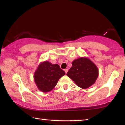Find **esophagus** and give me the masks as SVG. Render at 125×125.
Listing matches in <instances>:
<instances>
[{"instance_id": "esophagus-1", "label": "esophagus", "mask_w": 125, "mask_h": 125, "mask_svg": "<svg viewBox=\"0 0 125 125\" xmlns=\"http://www.w3.org/2000/svg\"><path fill=\"white\" fill-rule=\"evenodd\" d=\"M64 71V72H65V73H67L68 72V69H65Z\"/></svg>"}]
</instances>
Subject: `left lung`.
<instances>
[{
    "instance_id": "1",
    "label": "left lung",
    "mask_w": 125,
    "mask_h": 125,
    "mask_svg": "<svg viewBox=\"0 0 125 125\" xmlns=\"http://www.w3.org/2000/svg\"><path fill=\"white\" fill-rule=\"evenodd\" d=\"M72 67L67 73L68 77L82 89L88 88L95 83L99 71L96 65L88 57H80L74 60Z\"/></svg>"
}]
</instances>
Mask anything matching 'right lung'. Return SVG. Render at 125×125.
I'll use <instances>...</instances> for the list:
<instances>
[{"label": "right lung", "instance_id": "right-lung-1", "mask_svg": "<svg viewBox=\"0 0 125 125\" xmlns=\"http://www.w3.org/2000/svg\"><path fill=\"white\" fill-rule=\"evenodd\" d=\"M65 74L58 64L46 61L40 63L35 72L34 80L39 90L47 93L55 87L58 80Z\"/></svg>", "mask_w": 125, "mask_h": 125}]
</instances>
